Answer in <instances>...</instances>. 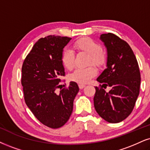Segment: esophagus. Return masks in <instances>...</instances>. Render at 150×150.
<instances>
[{
  "mask_svg": "<svg viewBox=\"0 0 150 150\" xmlns=\"http://www.w3.org/2000/svg\"><path fill=\"white\" fill-rule=\"evenodd\" d=\"M85 86H85L84 84H79V88H80V89H83V88Z\"/></svg>",
  "mask_w": 150,
  "mask_h": 150,
  "instance_id": "esophagus-1",
  "label": "esophagus"
}]
</instances>
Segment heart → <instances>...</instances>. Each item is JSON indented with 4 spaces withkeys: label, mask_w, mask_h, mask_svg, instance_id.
Returning a JSON list of instances; mask_svg holds the SVG:
<instances>
[{
    "label": "heart",
    "mask_w": 150,
    "mask_h": 150,
    "mask_svg": "<svg viewBox=\"0 0 150 150\" xmlns=\"http://www.w3.org/2000/svg\"><path fill=\"white\" fill-rule=\"evenodd\" d=\"M73 47L78 52H84L90 55L89 64L97 66L102 65L105 61V55L101 51L100 44L90 38H83L76 40ZM61 62L67 69H72L75 65V55L71 50L64 49L61 53ZM97 74L95 67L79 68L71 74V79L79 84H86Z\"/></svg>",
    "instance_id": "b5f03b06"
}]
</instances>
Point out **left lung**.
I'll use <instances>...</instances> for the list:
<instances>
[{
  "mask_svg": "<svg viewBox=\"0 0 150 150\" xmlns=\"http://www.w3.org/2000/svg\"><path fill=\"white\" fill-rule=\"evenodd\" d=\"M108 51L107 68L97 81L94 106L101 117L118 123L132 113L139 95L140 72L138 61L126 41L113 33L101 35ZM107 86L112 90H104Z\"/></svg>",
  "mask_w": 150,
  "mask_h": 150,
  "instance_id": "obj_1",
  "label": "left lung"
}]
</instances>
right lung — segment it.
Masks as SVG:
<instances>
[{
	"mask_svg": "<svg viewBox=\"0 0 150 150\" xmlns=\"http://www.w3.org/2000/svg\"><path fill=\"white\" fill-rule=\"evenodd\" d=\"M71 40L55 35L40 38L22 64L25 102L40 122L52 129L62 127L69 119L79 90L73 81L67 87L64 83V88L60 84L61 77L65 76L61 53ZM57 89L60 92L57 93Z\"/></svg>",
	"mask_w": 150,
	"mask_h": 150,
	"instance_id": "add662e5",
	"label": "right lung"
}]
</instances>
